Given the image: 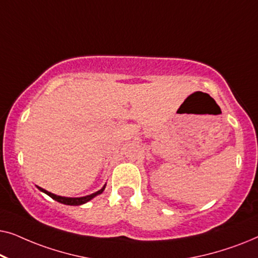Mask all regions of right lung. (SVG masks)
I'll return each mask as SVG.
<instances>
[{"label": "right lung", "instance_id": "1", "mask_svg": "<svg viewBox=\"0 0 258 258\" xmlns=\"http://www.w3.org/2000/svg\"><path fill=\"white\" fill-rule=\"evenodd\" d=\"M37 188L40 189L41 191H43V192L47 194V195L50 196L52 200L57 201V202H59V203L68 204V206H81V204L87 203L88 201H90L91 199H94L95 196L100 195V194L103 192V190H104L105 186H103V188H102L101 190H98V191L91 194V195H88V196H84V197H77V199H73V197H62V196H57V195H54V194L47 191V190L40 188V186H37Z\"/></svg>", "mask_w": 258, "mask_h": 258}]
</instances>
